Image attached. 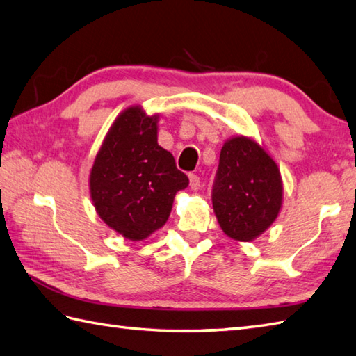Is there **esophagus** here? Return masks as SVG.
Wrapping results in <instances>:
<instances>
[{"instance_id": "34e87169", "label": "esophagus", "mask_w": 356, "mask_h": 356, "mask_svg": "<svg viewBox=\"0 0 356 356\" xmlns=\"http://www.w3.org/2000/svg\"><path fill=\"white\" fill-rule=\"evenodd\" d=\"M190 186L191 190H199L200 188V179L195 174H190Z\"/></svg>"}]
</instances>
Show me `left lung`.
<instances>
[{"instance_id": "left-lung-1", "label": "left lung", "mask_w": 356, "mask_h": 356, "mask_svg": "<svg viewBox=\"0 0 356 356\" xmlns=\"http://www.w3.org/2000/svg\"><path fill=\"white\" fill-rule=\"evenodd\" d=\"M282 205V174L268 151L248 136L226 140L213 190L214 214L226 236L255 240L277 220Z\"/></svg>"}]
</instances>
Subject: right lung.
Returning <instances> with one entry per match:
<instances>
[{"instance_id": "add662e5", "label": "right lung", "mask_w": 356, "mask_h": 356, "mask_svg": "<svg viewBox=\"0 0 356 356\" xmlns=\"http://www.w3.org/2000/svg\"><path fill=\"white\" fill-rule=\"evenodd\" d=\"M159 115L131 105L105 134L90 171L88 188L102 222L127 240L161 229L176 193L190 184L172 154L157 143Z\"/></svg>"}]
</instances>
